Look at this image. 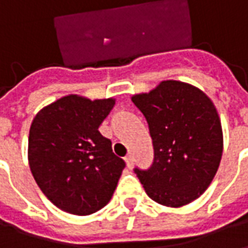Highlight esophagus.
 <instances>
[{"instance_id":"esophagus-1","label":"esophagus","mask_w":248,"mask_h":248,"mask_svg":"<svg viewBox=\"0 0 248 248\" xmlns=\"http://www.w3.org/2000/svg\"><path fill=\"white\" fill-rule=\"evenodd\" d=\"M124 161H126V166L129 167V169H131L133 165H134V158H133L131 154H129V155L126 156V158H124Z\"/></svg>"}]
</instances>
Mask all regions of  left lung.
I'll return each mask as SVG.
<instances>
[{"instance_id":"1","label":"left lung","mask_w":248,"mask_h":248,"mask_svg":"<svg viewBox=\"0 0 248 248\" xmlns=\"http://www.w3.org/2000/svg\"><path fill=\"white\" fill-rule=\"evenodd\" d=\"M131 101L145 115L154 147L150 169L134 170L146 194L167 207L195 201L210 186L223 153L213 101L198 87L172 79Z\"/></svg>"}]
</instances>
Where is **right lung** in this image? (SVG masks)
Masks as SVG:
<instances>
[{"instance_id":"add662e5","label":"right lung","mask_w":248,"mask_h":248,"mask_svg":"<svg viewBox=\"0 0 248 248\" xmlns=\"http://www.w3.org/2000/svg\"><path fill=\"white\" fill-rule=\"evenodd\" d=\"M114 105V98L70 94L45 106L31 122L30 170L41 191L65 213L90 215L113 197L124 161L98 127Z\"/></svg>"}]
</instances>
